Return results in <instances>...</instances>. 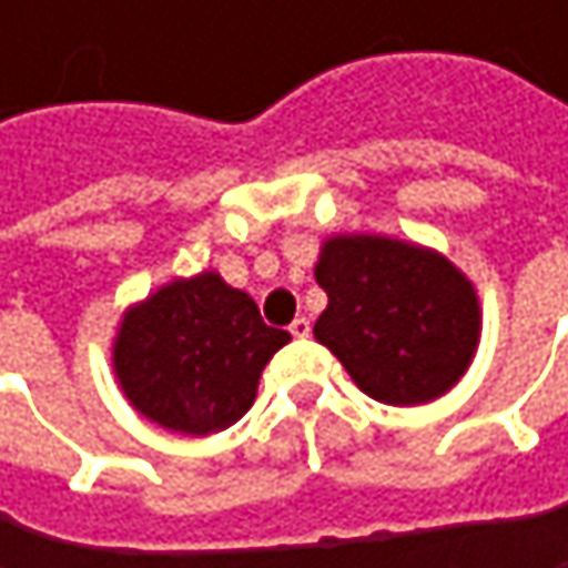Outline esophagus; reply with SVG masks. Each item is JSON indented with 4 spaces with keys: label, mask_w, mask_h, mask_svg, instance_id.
I'll return each instance as SVG.
<instances>
[{
    "label": "esophagus",
    "mask_w": 568,
    "mask_h": 568,
    "mask_svg": "<svg viewBox=\"0 0 568 568\" xmlns=\"http://www.w3.org/2000/svg\"><path fill=\"white\" fill-rule=\"evenodd\" d=\"M288 332H292V338H308V335H312V322L302 315V318H295V322L288 325Z\"/></svg>",
    "instance_id": "obj_1"
}]
</instances>
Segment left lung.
Wrapping results in <instances>:
<instances>
[{
	"mask_svg": "<svg viewBox=\"0 0 568 568\" xmlns=\"http://www.w3.org/2000/svg\"><path fill=\"white\" fill-rule=\"evenodd\" d=\"M315 283L328 295L315 338L368 397L424 404L467 372L480 308L444 256L385 236H335L322 246Z\"/></svg>",
	"mask_w": 568,
	"mask_h": 568,
	"instance_id": "8db88e82",
	"label": "left lung"
}]
</instances>
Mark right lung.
<instances>
[{
  "label": "right lung",
  "mask_w": 568,
  "mask_h": 568,
  "mask_svg": "<svg viewBox=\"0 0 568 568\" xmlns=\"http://www.w3.org/2000/svg\"><path fill=\"white\" fill-rule=\"evenodd\" d=\"M288 332L216 273L176 280L124 315L114 372L131 404L180 434H216L256 397L266 362Z\"/></svg>",
  "instance_id": "right-lung-1"
}]
</instances>
